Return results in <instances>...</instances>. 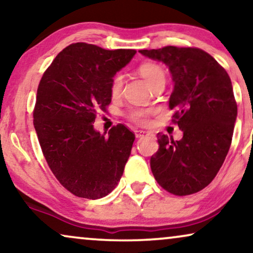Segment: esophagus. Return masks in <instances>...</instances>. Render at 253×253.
Listing matches in <instances>:
<instances>
[{
  "label": "esophagus",
  "instance_id": "obj_1",
  "mask_svg": "<svg viewBox=\"0 0 253 253\" xmlns=\"http://www.w3.org/2000/svg\"><path fill=\"white\" fill-rule=\"evenodd\" d=\"M134 134H136V138H143L145 136H148V132H146V131H143V130H137Z\"/></svg>",
  "mask_w": 253,
  "mask_h": 253
}]
</instances>
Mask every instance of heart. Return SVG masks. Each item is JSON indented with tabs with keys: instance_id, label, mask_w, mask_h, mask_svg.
<instances>
[{
	"instance_id": "obj_1",
	"label": "heart",
	"mask_w": 253,
	"mask_h": 253,
	"mask_svg": "<svg viewBox=\"0 0 253 253\" xmlns=\"http://www.w3.org/2000/svg\"><path fill=\"white\" fill-rule=\"evenodd\" d=\"M138 71H139L141 77L145 79V82H146L151 87L155 84V83H158L159 81H162V79L166 78L165 72L162 70V68L160 65L155 63L141 64L139 69H138ZM123 83H124L123 77L121 75H116L115 77L113 78L112 84H110V94H112V96H114V98H116V96H119L121 94V92H122V88H123ZM130 117L131 120L136 121V122L144 123L145 121H146L147 112H145V110H139V109L132 110V112L130 113Z\"/></svg>"
}]
</instances>
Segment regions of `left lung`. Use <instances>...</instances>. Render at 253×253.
Here are the masks:
<instances>
[{
	"instance_id": "left-lung-1",
	"label": "left lung",
	"mask_w": 253,
	"mask_h": 253,
	"mask_svg": "<svg viewBox=\"0 0 253 253\" xmlns=\"http://www.w3.org/2000/svg\"><path fill=\"white\" fill-rule=\"evenodd\" d=\"M139 53L168 67L174 83L169 107L183 131L182 139L176 141L158 134L152 172L172 195L198 192L215 177L231 144L237 105L229 76L198 48L167 46Z\"/></svg>"
}]
</instances>
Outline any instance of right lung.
I'll return each instance as SVG.
<instances>
[{"label": "right lung", "mask_w": 253, "mask_h": 253, "mask_svg": "<svg viewBox=\"0 0 253 253\" xmlns=\"http://www.w3.org/2000/svg\"><path fill=\"white\" fill-rule=\"evenodd\" d=\"M134 54L72 43L40 81L33 124L41 150L58 182L81 198L99 199L112 192L131 154L134 134L127 127L119 124L106 136L93 123L112 101L114 76Z\"/></svg>", "instance_id": "right-lung-1"}]
</instances>
